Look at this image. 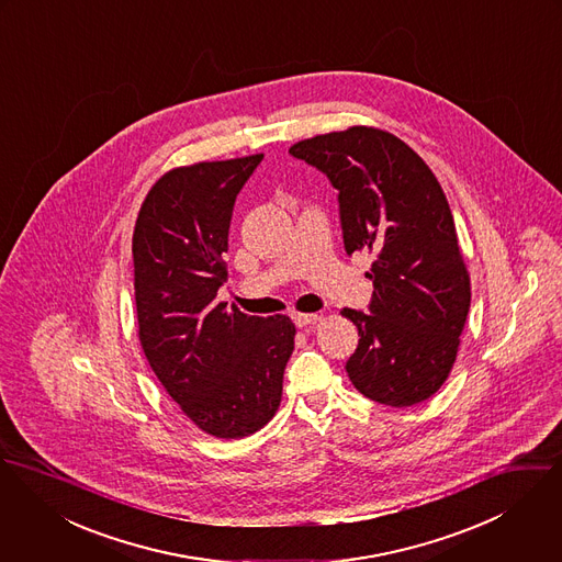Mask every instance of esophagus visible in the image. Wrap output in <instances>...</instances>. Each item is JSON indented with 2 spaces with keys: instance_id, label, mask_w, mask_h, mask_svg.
<instances>
[{
  "instance_id": "obj_1",
  "label": "esophagus",
  "mask_w": 562,
  "mask_h": 562,
  "mask_svg": "<svg viewBox=\"0 0 562 562\" xmlns=\"http://www.w3.org/2000/svg\"><path fill=\"white\" fill-rule=\"evenodd\" d=\"M293 321L300 329H312L314 323L318 321V314H302V312H295L293 314Z\"/></svg>"
}]
</instances>
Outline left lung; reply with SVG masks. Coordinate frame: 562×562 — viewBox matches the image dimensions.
<instances>
[{
	"instance_id": "1",
	"label": "left lung",
	"mask_w": 562,
	"mask_h": 562,
	"mask_svg": "<svg viewBox=\"0 0 562 562\" xmlns=\"http://www.w3.org/2000/svg\"><path fill=\"white\" fill-rule=\"evenodd\" d=\"M289 153L338 189L347 254L374 258L371 314L340 312L360 334L347 362L351 383L390 407L427 401L452 371L472 297L436 175L403 139L374 126L314 135Z\"/></svg>"
}]
</instances>
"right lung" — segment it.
Returning a JSON list of instances; mask_svg holds the SVG:
<instances>
[{"instance_id":"obj_1","label":"right lung","mask_w":562,"mask_h":562,"mask_svg":"<svg viewBox=\"0 0 562 562\" xmlns=\"http://www.w3.org/2000/svg\"><path fill=\"white\" fill-rule=\"evenodd\" d=\"M260 159L172 168L146 193L131 241L144 356L189 420L222 439L251 436L276 416L295 349L286 314L250 316L215 302L228 280L235 198Z\"/></svg>"}]
</instances>
